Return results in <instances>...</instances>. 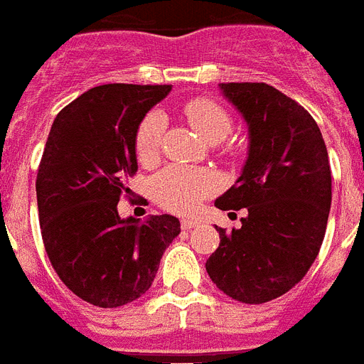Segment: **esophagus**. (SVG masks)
I'll return each mask as SVG.
<instances>
[{"label": "esophagus", "mask_w": 364, "mask_h": 364, "mask_svg": "<svg viewBox=\"0 0 364 364\" xmlns=\"http://www.w3.org/2000/svg\"><path fill=\"white\" fill-rule=\"evenodd\" d=\"M199 220H196V218H184L182 220V229H193L199 225Z\"/></svg>", "instance_id": "esophagus-1"}]
</instances>
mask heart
Segmentation results:
<instances>
[{"mask_svg": "<svg viewBox=\"0 0 364 364\" xmlns=\"http://www.w3.org/2000/svg\"><path fill=\"white\" fill-rule=\"evenodd\" d=\"M184 114L196 126L200 136L208 142H220L229 136L232 127L231 116L216 101L197 97L186 103ZM165 129V118L150 112L136 127L135 152L141 164H152L159 156V142ZM218 180L214 174L200 168L168 165L152 180V196L159 205L173 212H191L200 200L214 193Z\"/></svg>", "mask_w": 364, "mask_h": 364, "instance_id": "heart-1", "label": "heart"}]
</instances>
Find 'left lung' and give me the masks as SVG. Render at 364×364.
Masks as SVG:
<instances>
[{
  "instance_id": "1",
  "label": "left lung",
  "mask_w": 364,
  "mask_h": 364,
  "mask_svg": "<svg viewBox=\"0 0 364 364\" xmlns=\"http://www.w3.org/2000/svg\"><path fill=\"white\" fill-rule=\"evenodd\" d=\"M248 126L242 173L214 205L246 208L240 229L220 232L206 261L210 280L235 301L261 304L304 278L323 242L331 165L318 124L297 101L264 82L220 84Z\"/></svg>"
}]
</instances>
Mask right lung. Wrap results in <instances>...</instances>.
Wrapping results in <instances>:
<instances>
[{
	"label": "right lung",
	"mask_w": 364,
	"mask_h": 364,
	"mask_svg": "<svg viewBox=\"0 0 364 364\" xmlns=\"http://www.w3.org/2000/svg\"><path fill=\"white\" fill-rule=\"evenodd\" d=\"M171 86L103 84L60 110L37 171L43 242L60 280L100 308L146 293L178 218H120L118 200L136 173L135 135Z\"/></svg>",
	"instance_id": "obj_1"
}]
</instances>
